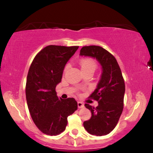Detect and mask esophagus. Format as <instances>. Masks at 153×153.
<instances>
[{
    "mask_svg": "<svg viewBox=\"0 0 153 153\" xmlns=\"http://www.w3.org/2000/svg\"><path fill=\"white\" fill-rule=\"evenodd\" d=\"M78 107L79 108H83V107H84L83 103H82V102H80V101H78Z\"/></svg>",
    "mask_w": 153,
    "mask_h": 153,
    "instance_id": "esophagus-1",
    "label": "esophagus"
}]
</instances>
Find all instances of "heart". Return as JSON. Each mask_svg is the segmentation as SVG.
<instances>
[{
	"instance_id": "b5f03b06",
	"label": "heart",
	"mask_w": 153,
	"mask_h": 153,
	"mask_svg": "<svg viewBox=\"0 0 153 153\" xmlns=\"http://www.w3.org/2000/svg\"><path fill=\"white\" fill-rule=\"evenodd\" d=\"M69 67V65H67L65 67V70H67ZM80 67H81V70H93L95 71L97 67L96 62H95L94 59L92 58H84L80 61Z\"/></svg>"
}]
</instances>
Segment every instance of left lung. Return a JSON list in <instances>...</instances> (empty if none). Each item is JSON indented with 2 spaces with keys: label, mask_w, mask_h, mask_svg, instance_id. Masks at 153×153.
<instances>
[{
  "label": "left lung",
  "mask_w": 153,
  "mask_h": 153,
  "mask_svg": "<svg viewBox=\"0 0 153 153\" xmlns=\"http://www.w3.org/2000/svg\"><path fill=\"white\" fill-rule=\"evenodd\" d=\"M80 55L96 58L102 67L97 88L89 96L97 101L99 105L95 108L85 103L91 117L83 122V127L91 134L106 135L117 126L124 108L125 85L122 71L115 57L101 47H82Z\"/></svg>",
  "instance_id": "8db88e82"
}]
</instances>
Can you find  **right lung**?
Listing matches in <instances>:
<instances>
[{
  "mask_svg": "<svg viewBox=\"0 0 153 153\" xmlns=\"http://www.w3.org/2000/svg\"><path fill=\"white\" fill-rule=\"evenodd\" d=\"M78 49V46L49 45L35 56L29 68L26 102L34 124L45 134L62 133L68 124V117L78 108L73 98L59 99L55 91L66 63Z\"/></svg>",
  "mask_w": 153,
  "mask_h": 153,
  "instance_id": "obj_1",
  "label": "right lung"
}]
</instances>
